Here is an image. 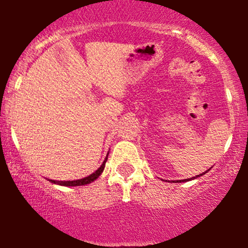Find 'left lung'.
Here are the masks:
<instances>
[{
    "mask_svg": "<svg viewBox=\"0 0 248 248\" xmlns=\"http://www.w3.org/2000/svg\"><path fill=\"white\" fill-rule=\"evenodd\" d=\"M205 172H207V171H205ZM205 172H203V173H201V174H197V176L196 177H192V178L191 179H194V178H197V177H200V176H202V174H204L205 173ZM184 181H190V178L189 179H184ZM184 181H179V182H184Z\"/></svg>",
    "mask_w": 248,
    "mask_h": 248,
    "instance_id": "1",
    "label": "left lung"
}]
</instances>
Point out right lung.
<instances>
[{
    "label": "right lung",
    "instance_id": "add662e5",
    "mask_svg": "<svg viewBox=\"0 0 248 248\" xmlns=\"http://www.w3.org/2000/svg\"><path fill=\"white\" fill-rule=\"evenodd\" d=\"M107 159H108V155H107L106 159H104L103 164L100 166V169H98V170H96L93 173H91L90 176L85 177V178L77 179V181H65V182L52 181L51 179V182L54 184H59V186H85V184H89V183H91V182H93L96 178H98V177L101 176V173H102L104 170V165H106Z\"/></svg>",
    "mask_w": 248,
    "mask_h": 248
}]
</instances>
